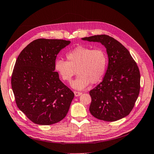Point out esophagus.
I'll list each match as a JSON object with an SVG mask.
<instances>
[{
    "instance_id": "esophagus-1",
    "label": "esophagus",
    "mask_w": 154,
    "mask_h": 154,
    "mask_svg": "<svg viewBox=\"0 0 154 154\" xmlns=\"http://www.w3.org/2000/svg\"><path fill=\"white\" fill-rule=\"evenodd\" d=\"M73 93H74V94H75V96H81L82 94V93L78 92V91H74Z\"/></svg>"
}]
</instances>
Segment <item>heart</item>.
Segmentation results:
<instances>
[{
	"instance_id": "obj_1",
	"label": "heart",
	"mask_w": 154,
	"mask_h": 154,
	"mask_svg": "<svg viewBox=\"0 0 154 154\" xmlns=\"http://www.w3.org/2000/svg\"><path fill=\"white\" fill-rule=\"evenodd\" d=\"M66 56L67 61L61 59L56 60L54 68L66 82H70L77 72L78 75L71 83L73 89L82 90L90 82L96 84L103 78L107 64L106 54L103 50L80 45L68 52Z\"/></svg>"
}]
</instances>
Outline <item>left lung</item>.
I'll return each mask as SVG.
<instances>
[{
	"mask_svg": "<svg viewBox=\"0 0 154 154\" xmlns=\"http://www.w3.org/2000/svg\"><path fill=\"white\" fill-rule=\"evenodd\" d=\"M100 42L106 49L109 65L103 81L89 94L91 113L100 120L113 122L126 117L133 109L140 89V73L129 51L106 35L82 38Z\"/></svg>",
	"mask_w": 154,
	"mask_h": 154,
	"instance_id": "8db88e82",
	"label": "left lung"
}]
</instances>
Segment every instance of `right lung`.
I'll return each mask as SVG.
<instances>
[{"mask_svg": "<svg viewBox=\"0 0 154 154\" xmlns=\"http://www.w3.org/2000/svg\"><path fill=\"white\" fill-rule=\"evenodd\" d=\"M70 41L38 38L22 50L11 77L18 109L31 121L51 125L66 116L74 93L54 72L56 58Z\"/></svg>", "mask_w": 154, "mask_h": 154, "instance_id": "1", "label": "right lung"}]
</instances>
